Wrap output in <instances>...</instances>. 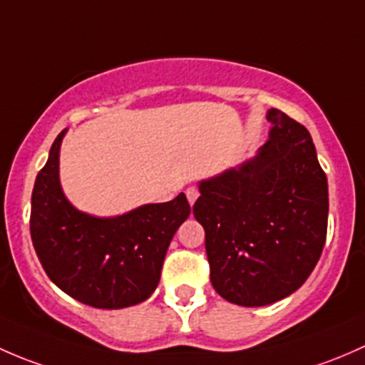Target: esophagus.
<instances>
[{"instance_id":"1","label":"esophagus","mask_w":365,"mask_h":365,"mask_svg":"<svg viewBox=\"0 0 365 365\" xmlns=\"http://www.w3.org/2000/svg\"><path fill=\"white\" fill-rule=\"evenodd\" d=\"M198 195H200V193H198L197 187H195V186L187 187V190H186V197H187V202H190V205L195 204V200H197V198H198Z\"/></svg>"}]
</instances>
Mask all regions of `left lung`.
Here are the masks:
<instances>
[{"instance_id": "8db88e82", "label": "left lung", "mask_w": 365, "mask_h": 365, "mask_svg": "<svg viewBox=\"0 0 365 365\" xmlns=\"http://www.w3.org/2000/svg\"><path fill=\"white\" fill-rule=\"evenodd\" d=\"M267 121L258 156L202 181L193 205L214 290L247 307L302 287L322 257L329 220L327 175L309 131L277 108Z\"/></svg>"}]
</instances>
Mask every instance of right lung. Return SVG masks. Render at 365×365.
<instances>
[{
    "instance_id": "right-lung-1",
    "label": "right lung",
    "mask_w": 365,
    "mask_h": 365,
    "mask_svg": "<svg viewBox=\"0 0 365 365\" xmlns=\"http://www.w3.org/2000/svg\"><path fill=\"white\" fill-rule=\"evenodd\" d=\"M52 144L31 195L29 230L36 257L56 287L100 309L135 306L151 297L172 237L190 216L186 195L118 217L81 212L59 186V145Z\"/></svg>"
}]
</instances>
